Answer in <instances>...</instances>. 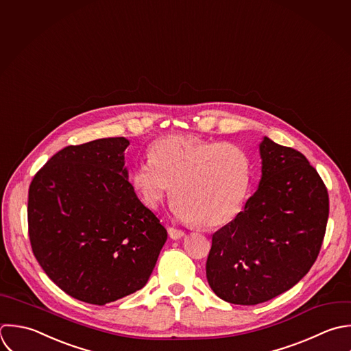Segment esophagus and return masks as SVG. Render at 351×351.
<instances>
[{
  "label": "esophagus",
  "mask_w": 351,
  "mask_h": 351,
  "mask_svg": "<svg viewBox=\"0 0 351 351\" xmlns=\"http://www.w3.org/2000/svg\"><path fill=\"white\" fill-rule=\"evenodd\" d=\"M168 234H169V238H171V239H175V241L182 239V238L186 235L184 231L178 230V228H175V227H169V228H168Z\"/></svg>",
  "instance_id": "1"
}]
</instances>
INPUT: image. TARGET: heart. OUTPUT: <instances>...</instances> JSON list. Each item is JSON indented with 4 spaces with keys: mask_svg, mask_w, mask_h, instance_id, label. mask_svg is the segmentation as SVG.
<instances>
[{
    "mask_svg": "<svg viewBox=\"0 0 351 351\" xmlns=\"http://www.w3.org/2000/svg\"><path fill=\"white\" fill-rule=\"evenodd\" d=\"M147 157L130 178L147 208H158L173 187L172 210L183 221L216 228L239 213L250 182V161L239 146L165 136L150 145Z\"/></svg>",
    "mask_w": 351,
    "mask_h": 351,
    "instance_id": "heart-1",
    "label": "heart"
}]
</instances>
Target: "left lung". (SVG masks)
Returning <instances> with one entry per match:
<instances>
[{
	"instance_id": "obj_1",
	"label": "left lung",
	"mask_w": 351,
	"mask_h": 351,
	"mask_svg": "<svg viewBox=\"0 0 351 351\" xmlns=\"http://www.w3.org/2000/svg\"><path fill=\"white\" fill-rule=\"evenodd\" d=\"M261 179L245 210L213 234L206 279L235 305L267 302L294 287L315 264L330 213L327 189L295 149L260 143Z\"/></svg>"
}]
</instances>
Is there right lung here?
<instances>
[{
    "mask_svg": "<svg viewBox=\"0 0 351 351\" xmlns=\"http://www.w3.org/2000/svg\"><path fill=\"white\" fill-rule=\"evenodd\" d=\"M128 145L119 136L66 146L28 190L36 261L64 293L93 305L141 290L168 237L128 182Z\"/></svg>",
    "mask_w": 351,
    "mask_h": 351,
    "instance_id": "right-lung-1",
    "label": "right lung"
}]
</instances>
